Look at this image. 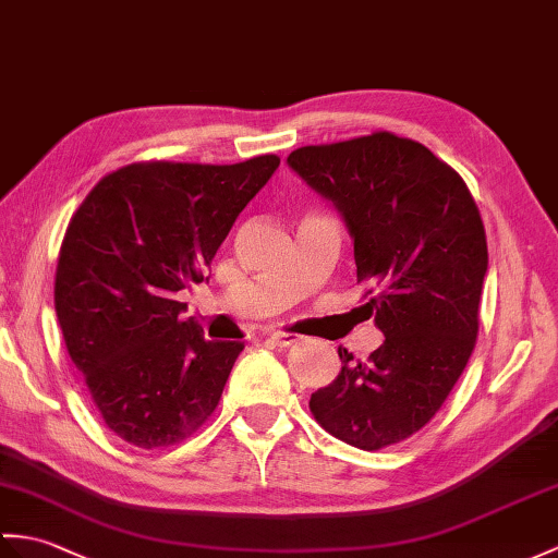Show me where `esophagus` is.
Listing matches in <instances>:
<instances>
[{
    "label": "esophagus",
    "mask_w": 558,
    "mask_h": 558,
    "mask_svg": "<svg viewBox=\"0 0 558 558\" xmlns=\"http://www.w3.org/2000/svg\"><path fill=\"white\" fill-rule=\"evenodd\" d=\"M270 340H274L278 347H290V344H296L302 338L300 335H292V332H282V330H276L270 332Z\"/></svg>",
    "instance_id": "1"
}]
</instances>
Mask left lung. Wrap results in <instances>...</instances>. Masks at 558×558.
Wrapping results in <instances>:
<instances>
[{
  "label": "left lung",
  "instance_id": "8db88e82",
  "mask_svg": "<svg viewBox=\"0 0 558 558\" xmlns=\"http://www.w3.org/2000/svg\"><path fill=\"white\" fill-rule=\"evenodd\" d=\"M288 163L344 218L385 335L368 361L340 347V375L308 409L347 445H397L445 404L475 347L487 274L481 211L454 168L392 133L294 149Z\"/></svg>",
  "mask_w": 558,
  "mask_h": 558
}]
</instances>
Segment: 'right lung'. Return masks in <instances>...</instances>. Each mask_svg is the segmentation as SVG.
I'll return each instance as SVG.
<instances>
[{"instance_id":"1","label":"right lung","mask_w":558,"mask_h":558,"mask_svg":"<svg viewBox=\"0 0 558 558\" xmlns=\"http://www.w3.org/2000/svg\"><path fill=\"white\" fill-rule=\"evenodd\" d=\"M242 163L145 161L104 175L61 242L54 308L69 356L111 433L142 449L197 433L242 342L180 320L175 292L202 282L240 211L276 173Z\"/></svg>"}]
</instances>
